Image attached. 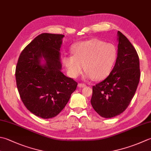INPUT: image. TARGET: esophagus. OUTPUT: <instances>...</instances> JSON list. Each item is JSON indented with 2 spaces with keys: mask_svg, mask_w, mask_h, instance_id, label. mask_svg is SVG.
Masks as SVG:
<instances>
[{
  "mask_svg": "<svg viewBox=\"0 0 151 151\" xmlns=\"http://www.w3.org/2000/svg\"><path fill=\"white\" fill-rule=\"evenodd\" d=\"M86 85L85 84H84V83H79L78 84V86L79 87V88H83V87H85L86 86Z\"/></svg>",
  "mask_w": 151,
  "mask_h": 151,
  "instance_id": "obj_1",
  "label": "esophagus"
}]
</instances>
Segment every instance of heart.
Returning <instances> with one entry per match:
<instances>
[{
	"label": "heart",
	"instance_id": "b5f03b06",
	"mask_svg": "<svg viewBox=\"0 0 151 151\" xmlns=\"http://www.w3.org/2000/svg\"><path fill=\"white\" fill-rule=\"evenodd\" d=\"M74 55H65L63 62L69 75L77 77L84 70L88 78L100 81L110 74L116 61V46L105 41L93 39L79 42L73 48Z\"/></svg>",
	"mask_w": 151,
	"mask_h": 151
}]
</instances>
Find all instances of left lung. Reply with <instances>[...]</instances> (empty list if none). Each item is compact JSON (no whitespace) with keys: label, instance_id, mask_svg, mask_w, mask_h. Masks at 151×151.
<instances>
[{"label":"left lung","instance_id":"1","mask_svg":"<svg viewBox=\"0 0 151 151\" xmlns=\"http://www.w3.org/2000/svg\"><path fill=\"white\" fill-rule=\"evenodd\" d=\"M118 55L113 70L105 80L93 86L91 104L103 118L123 113L134 96L140 78L139 59L135 48L118 31Z\"/></svg>","mask_w":151,"mask_h":151}]
</instances>
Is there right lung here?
<instances>
[{
	"mask_svg": "<svg viewBox=\"0 0 151 151\" xmlns=\"http://www.w3.org/2000/svg\"><path fill=\"white\" fill-rule=\"evenodd\" d=\"M63 37L39 35L23 49L17 63L16 84L22 101L31 113L44 119L57 116L77 86V82L61 71Z\"/></svg>",
	"mask_w": 151,
	"mask_h": 151,
	"instance_id": "obj_1",
	"label": "right lung"
}]
</instances>
